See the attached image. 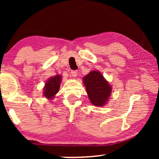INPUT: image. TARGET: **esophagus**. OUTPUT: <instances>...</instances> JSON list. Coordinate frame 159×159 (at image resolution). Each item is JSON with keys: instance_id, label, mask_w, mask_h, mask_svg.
Segmentation results:
<instances>
[{"instance_id": "esophagus-1", "label": "esophagus", "mask_w": 159, "mask_h": 159, "mask_svg": "<svg viewBox=\"0 0 159 159\" xmlns=\"http://www.w3.org/2000/svg\"><path fill=\"white\" fill-rule=\"evenodd\" d=\"M71 76L76 77L78 75V72L76 71H74V70H72V71H71Z\"/></svg>"}]
</instances>
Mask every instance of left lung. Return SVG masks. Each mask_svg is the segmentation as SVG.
<instances>
[{
    "mask_svg": "<svg viewBox=\"0 0 159 159\" xmlns=\"http://www.w3.org/2000/svg\"><path fill=\"white\" fill-rule=\"evenodd\" d=\"M83 84L93 105L104 106L111 97V86L99 71H90L83 77Z\"/></svg>",
    "mask_w": 159,
    "mask_h": 159,
    "instance_id": "8db88e82",
    "label": "left lung"
}]
</instances>
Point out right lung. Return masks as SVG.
<instances>
[{
    "instance_id": "obj_1",
    "label": "right lung",
    "mask_w": 159,
    "mask_h": 159,
    "mask_svg": "<svg viewBox=\"0 0 159 159\" xmlns=\"http://www.w3.org/2000/svg\"><path fill=\"white\" fill-rule=\"evenodd\" d=\"M61 81V76L56 75L55 76L50 77L45 84L43 96L48 99H52L56 94L59 92L60 87V83Z\"/></svg>"
}]
</instances>
